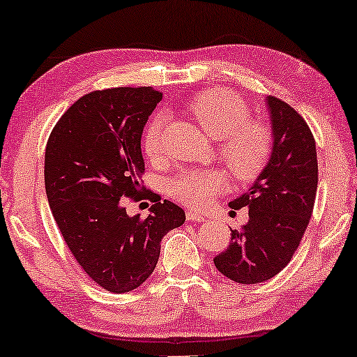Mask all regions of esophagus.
I'll return each instance as SVG.
<instances>
[{"label":"esophagus","mask_w":357,"mask_h":357,"mask_svg":"<svg viewBox=\"0 0 357 357\" xmlns=\"http://www.w3.org/2000/svg\"><path fill=\"white\" fill-rule=\"evenodd\" d=\"M185 218H188V220H190V222H202V220H205L203 214L197 213V211H192V209H189V211L185 213Z\"/></svg>","instance_id":"esophagus-1"}]
</instances>
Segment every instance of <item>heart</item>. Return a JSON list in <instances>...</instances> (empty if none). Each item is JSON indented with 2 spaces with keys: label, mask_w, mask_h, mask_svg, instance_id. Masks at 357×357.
<instances>
[{
  "label": "heart",
  "mask_w": 357,
  "mask_h": 357,
  "mask_svg": "<svg viewBox=\"0 0 357 357\" xmlns=\"http://www.w3.org/2000/svg\"><path fill=\"white\" fill-rule=\"evenodd\" d=\"M189 111L208 137L218 141L216 155L231 176L248 181L259 174L271 152V135L267 126L250 119V107L241 97L227 89L205 90L190 101ZM165 117L158 112L146 128L143 148L151 158L163 152ZM225 188L224 173L213 168L184 169L167 184L174 200L195 208L205 206Z\"/></svg>",
  "instance_id": "1"
}]
</instances>
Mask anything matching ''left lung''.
I'll use <instances>...</instances> for the list:
<instances>
[{
  "mask_svg": "<svg viewBox=\"0 0 357 357\" xmlns=\"http://www.w3.org/2000/svg\"><path fill=\"white\" fill-rule=\"evenodd\" d=\"M273 144L267 165L229 206L250 209V220L231 230V243L214 257L231 281L257 284L291 262L313 213L318 189L316 143L305 119L284 101L267 97Z\"/></svg>",
  "mask_w": 357,
  "mask_h": 357,
  "instance_id": "8db88e82",
  "label": "left lung"
}]
</instances>
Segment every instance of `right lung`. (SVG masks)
<instances>
[{
	"instance_id": "obj_1",
	"label": "right lung",
	"mask_w": 357,
	"mask_h": 357,
	"mask_svg": "<svg viewBox=\"0 0 357 357\" xmlns=\"http://www.w3.org/2000/svg\"><path fill=\"white\" fill-rule=\"evenodd\" d=\"M162 93L117 87L79 98L56 122L44 157L50 211L73 256L103 289H137L154 271L160 241L185 213L152 195L146 219L128 216L126 197L141 195V135Z\"/></svg>"
}]
</instances>
